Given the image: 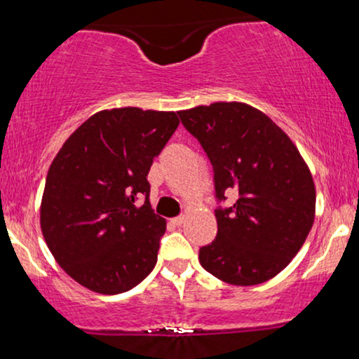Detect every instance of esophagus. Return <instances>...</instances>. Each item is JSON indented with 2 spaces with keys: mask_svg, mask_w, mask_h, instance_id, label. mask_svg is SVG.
<instances>
[{
  "mask_svg": "<svg viewBox=\"0 0 359 359\" xmlns=\"http://www.w3.org/2000/svg\"><path fill=\"white\" fill-rule=\"evenodd\" d=\"M184 221H185L184 216H177V217H174V219H170V222H172V224H174V226H182Z\"/></svg>",
  "mask_w": 359,
  "mask_h": 359,
  "instance_id": "1",
  "label": "esophagus"
}]
</instances>
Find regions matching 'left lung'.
Returning a JSON list of instances; mask_svg holds the SVG:
<instances>
[{
  "label": "left lung",
  "instance_id": "8db88e82",
  "mask_svg": "<svg viewBox=\"0 0 359 359\" xmlns=\"http://www.w3.org/2000/svg\"><path fill=\"white\" fill-rule=\"evenodd\" d=\"M214 172L217 234L199 250L204 270L233 285H257L280 273L306 241L316 187L292 140L262 111L214 102L179 111Z\"/></svg>",
  "mask_w": 359,
  "mask_h": 359
}]
</instances>
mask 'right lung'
Listing matches in <instances>:
<instances>
[{"label":"right lung","instance_id":"right-lung-1","mask_svg":"<svg viewBox=\"0 0 359 359\" xmlns=\"http://www.w3.org/2000/svg\"><path fill=\"white\" fill-rule=\"evenodd\" d=\"M179 123L172 111H100L53 158L40 226L53 258L82 287L121 294L154 270L165 219L151 209L147 177Z\"/></svg>","mask_w":359,"mask_h":359}]
</instances>
